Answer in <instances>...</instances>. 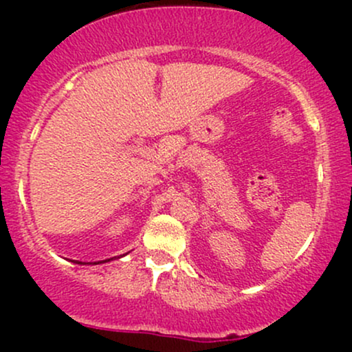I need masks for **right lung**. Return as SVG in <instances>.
Masks as SVG:
<instances>
[{"label": "right lung", "instance_id": "1", "mask_svg": "<svg viewBox=\"0 0 352 352\" xmlns=\"http://www.w3.org/2000/svg\"><path fill=\"white\" fill-rule=\"evenodd\" d=\"M114 258H107V260H102V261H94V263H92V261H89V263H82V261H74V263H78V265H102V263H107V261L114 260Z\"/></svg>", "mask_w": 352, "mask_h": 352}]
</instances>
